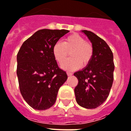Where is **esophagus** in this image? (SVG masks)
Here are the masks:
<instances>
[{
	"mask_svg": "<svg viewBox=\"0 0 131 131\" xmlns=\"http://www.w3.org/2000/svg\"><path fill=\"white\" fill-rule=\"evenodd\" d=\"M67 75H68V76H71V75H73V73H71V72H69V71H68V72H67Z\"/></svg>",
	"mask_w": 131,
	"mask_h": 131,
	"instance_id": "1",
	"label": "esophagus"
}]
</instances>
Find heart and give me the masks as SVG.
Listing matches in <instances>:
<instances>
[{"instance_id": "obj_1", "label": "heart", "mask_w": 131, "mask_h": 131, "mask_svg": "<svg viewBox=\"0 0 131 131\" xmlns=\"http://www.w3.org/2000/svg\"><path fill=\"white\" fill-rule=\"evenodd\" d=\"M70 53L71 59L66 61L62 65L65 70H74L78 69L81 64L85 66L91 60L93 54V46L80 35L74 34L70 35L64 40L63 42L58 41L53 47V55L58 63L64 62Z\"/></svg>"}]
</instances>
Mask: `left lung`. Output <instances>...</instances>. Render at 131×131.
<instances>
[{"mask_svg": "<svg viewBox=\"0 0 131 131\" xmlns=\"http://www.w3.org/2000/svg\"><path fill=\"white\" fill-rule=\"evenodd\" d=\"M81 31L92 43L93 54L88 65L74 73L78 79L75 95L79 106L93 109L102 105L109 95L114 80L113 54L106 41L94 33Z\"/></svg>", "mask_w": 131, "mask_h": 131, "instance_id": "obj_1", "label": "left lung"}]
</instances>
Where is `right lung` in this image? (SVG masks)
<instances>
[{"instance_id":"add662e5","label":"right lung","mask_w":131,"mask_h":131,"mask_svg":"<svg viewBox=\"0 0 131 131\" xmlns=\"http://www.w3.org/2000/svg\"><path fill=\"white\" fill-rule=\"evenodd\" d=\"M69 32L65 29H40L25 40L17 56L20 91L35 110H44L54 104L59 88L67 79L53 55L54 45Z\"/></svg>"}]
</instances>
